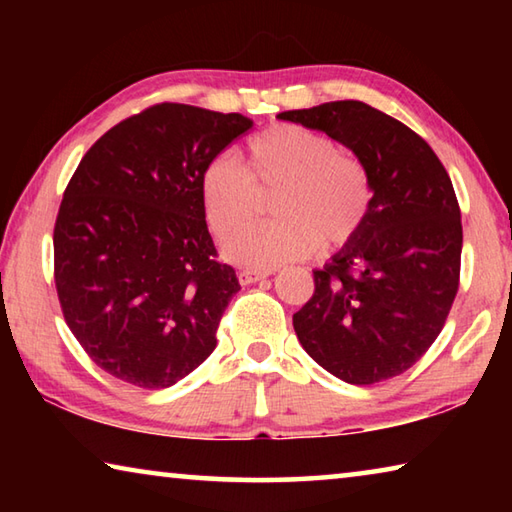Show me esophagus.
<instances>
[{
  "label": "esophagus",
  "mask_w": 512,
  "mask_h": 512,
  "mask_svg": "<svg viewBox=\"0 0 512 512\" xmlns=\"http://www.w3.org/2000/svg\"><path fill=\"white\" fill-rule=\"evenodd\" d=\"M271 273L268 271H253V268H244V271H239V282L244 284H255L259 280H264V277H268Z\"/></svg>",
  "instance_id": "1"
}]
</instances>
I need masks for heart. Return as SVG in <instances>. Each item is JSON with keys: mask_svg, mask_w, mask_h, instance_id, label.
<instances>
[{"mask_svg": "<svg viewBox=\"0 0 512 512\" xmlns=\"http://www.w3.org/2000/svg\"><path fill=\"white\" fill-rule=\"evenodd\" d=\"M282 186L280 220L243 225L254 215L257 188ZM201 203L219 239L243 227L223 248L228 262L268 268L316 253L320 239L341 248L359 235L372 205L368 169L332 137L298 124H275L248 142V171L232 155H216L201 173Z\"/></svg>", "mask_w": 512, "mask_h": 512, "instance_id": "heart-1", "label": "heart"}]
</instances>
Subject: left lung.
I'll return each instance as SVG.
<instances>
[{
  "label": "left lung",
  "mask_w": 512,
  "mask_h": 512,
  "mask_svg": "<svg viewBox=\"0 0 512 512\" xmlns=\"http://www.w3.org/2000/svg\"><path fill=\"white\" fill-rule=\"evenodd\" d=\"M357 155L372 187L361 232L320 271L293 329L318 366L368 386L409 370L438 339L458 291L463 225L443 162L402 121L363 101L287 110Z\"/></svg>",
  "instance_id": "8db88e82"
}]
</instances>
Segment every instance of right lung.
<instances>
[{"label":"right lung","mask_w":512,"mask_h":512,"mask_svg":"<svg viewBox=\"0 0 512 512\" xmlns=\"http://www.w3.org/2000/svg\"><path fill=\"white\" fill-rule=\"evenodd\" d=\"M253 128L239 112L158 103L101 135L83 155L54 228L65 323L101 370L167 388L216 348L241 289L216 259L201 173Z\"/></svg>","instance_id":"right-lung-1"}]
</instances>
